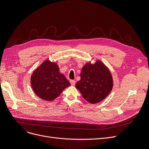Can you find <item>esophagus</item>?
I'll return each instance as SVG.
<instances>
[{
  "label": "esophagus",
  "mask_w": 149,
  "mask_h": 149,
  "mask_svg": "<svg viewBox=\"0 0 149 149\" xmlns=\"http://www.w3.org/2000/svg\"><path fill=\"white\" fill-rule=\"evenodd\" d=\"M70 82H71V86H75V80H71Z\"/></svg>",
  "instance_id": "34e87169"
}]
</instances>
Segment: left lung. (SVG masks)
I'll return each mask as SVG.
<instances>
[{"mask_svg": "<svg viewBox=\"0 0 149 149\" xmlns=\"http://www.w3.org/2000/svg\"><path fill=\"white\" fill-rule=\"evenodd\" d=\"M81 79L76 84L82 97L91 104H96L105 99L111 92L113 81L112 75L104 63L97 61L85 65L80 73Z\"/></svg>", "mask_w": 149, "mask_h": 149, "instance_id": "1", "label": "left lung"}]
</instances>
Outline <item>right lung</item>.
<instances>
[{"label":"right lung","instance_id":"obj_1","mask_svg":"<svg viewBox=\"0 0 149 149\" xmlns=\"http://www.w3.org/2000/svg\"><path fill=\"white\" fill-rule=\"evenodd\" d=\"M32 88L37 96L45 101H52L71 84L59 72L58 65L46 60L35 70L31 78Z\"/></svg>","mask_w":149,"mask_h":149}]
</instances>
